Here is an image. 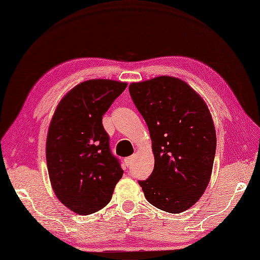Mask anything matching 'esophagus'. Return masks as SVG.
I'll return each instance as SVG.
<instances>
[{
  "label": "esophagus",
  "mask_w": 260,
  "mask_h": 260,
  "mask_svg": "<svg viewBox=\"0 0 260 260\" xmlns=\"http://www.w3.org/2000/svg\"><path fill=\"white\" fill-rule=\"evenodd\" d=\"M132 161H133V156H129V157H127V158H124V162L127 166H130Z\"/></svg>",
  "instance_id": "34e87169"
}]
</instances>
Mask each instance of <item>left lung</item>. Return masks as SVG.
<instances>
[{
	"instance_id": "1",
	"label": "left lung",
	"mask_w": 260,
	"mask_h": 260,
	"mask_svg": "<svg viewBox=\"0 0 260 260\" xmlns=\"http://www.w3.org/2000/svg\"><path fill=\"white\" fill-rule=\"evenodd\" d=\"M148 127L155 165L139 181L146 200L170 214L193 206L209 183L216 131L205 102L178 78L160 76L129 85Z\"/></svg>"
}]
</instances>
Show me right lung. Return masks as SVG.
<instances>
[{
  "label": "right lung",
  "mask_w": 260,
  "mask_h": 260,
  "mask_svg": "<svg viewBox=\"0 0 260 260\" xmlns=\"http://www.w3.org/2000/svg\"><path fill=\"white\" fill-rule=\"evenodd\" d=\"M127 83L92 79L61 99L46 138V164L57 199L78 215L93 214L112 200L122 177L102 119Z\"/></svg>",
  "instance_id": "right-lung-1"
}]
</instances>
